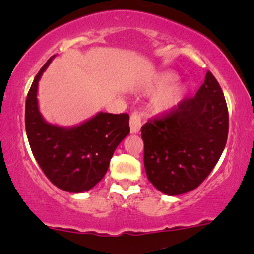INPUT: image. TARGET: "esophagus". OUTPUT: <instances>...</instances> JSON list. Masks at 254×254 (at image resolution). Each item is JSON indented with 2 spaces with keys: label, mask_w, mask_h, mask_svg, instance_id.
Wrapping results in <instances>:
<instances>
[{
  "label": "esophagus",
  "mask_w": 254,
  "mask_h": 254,
  "mask_svg": "<svg viewBox=\"0 0 254 254\" xmlns=\"http://www.w3.org/2000/svg\"><path fill=\"white\" fill-rule=\"evenodd\" d=\"M142 127V117L138 112H133L130 118V130L132 133H138Z\"/></svg>",
  "instance_id": "34e87169"
}]
</instances>
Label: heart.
<instances>
[{"label": "heart", "mask_w": 254, "mask_h": 254, "mask_svg": "<svg viewBox=\"0 0 254 254\" xmlns=\"http://www.w3.org/2000/svg\"><path fill=\"white\" fill-rule=\"evenodd\" d=\"M177 80L173 72H162L154 79L150 91H160L151 100V108L158 115H169L181 105L187 96V88L183 85H172Z\"/></svg>", "instance_id": "b5f03b06"}]
</instances>
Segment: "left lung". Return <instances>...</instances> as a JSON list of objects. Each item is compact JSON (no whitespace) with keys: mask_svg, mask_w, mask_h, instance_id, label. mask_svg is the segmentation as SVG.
I'll use <instances>...</instances> for the list:
<instances>
[{"mask_svg":"<svg viewBox=\"0 0 254 254\" xmlns=\"http://www.w3.org/2000/svg\"><path fill=\"white\" fill-rule=\"evenodd\" d=\"M149 181L163 194L193 190L218 163L228 136V111L219 82L209 71L194 98L172 114L142 127Z\"/></svg>","mask_w":254,"mask_h":254,"instance_id":"left-lung-1","label":"left lung"}]
</instances>
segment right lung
I'll use <instances>...</instances> for the list:
<instances>
[{"instance_id":"add662e5","label":"right lung","mask_w":254,"mask_h":254,"mask_svg":"<svg viewBox=\"0 0 254 254\" xmlns=\"http://www.w3.org/2000/svg\"><path fill=\"white\" fill-rule=\"evenodd\" d=\"M53 56L40 69L26 100V132L36 162L58 188L84 193L103 179L119 143L129 135V115L98 112L73 127L48 123L39 110V81Z\"/></svg>"}]
</instances>
